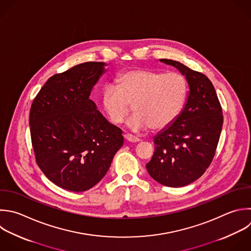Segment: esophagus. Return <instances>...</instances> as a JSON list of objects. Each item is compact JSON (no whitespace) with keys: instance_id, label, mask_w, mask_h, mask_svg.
Here are the masks:
<instances>
[{"instance_id":"34e87169","label":"esophagus","mask_w":251,"mask_h":251,"mask_svg":"<svg viewBox=\"0 0 251 251\" xmlns=\"http://www.w3.org/2000/svg\"><path fill=\"white\" fill-rule=\"evenodd\" d=\"M125 138H126V140L127 142H131V143H137V142L140 141L139 138H137L136 136H134V135H132V134H126V135H125Z\"/></svg>"}]
</instances>
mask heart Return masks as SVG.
<instances>
[{
    "mask_svg": "<svg viewBox=\"0 0 251 251\" xmlns=\"http://www.w3.org/2000/svg\"><path fill=\"white\" fill-rule=\"evenodd\" d=\"M187 97V83L178 73L163 74L143 69L123 73L117 85H106L101 94L109 120L119 125L135 112L127 126L132 131L163 130L180 115Z\"/></svg>",
    "mask_w": 251,
    "mask_h": 251,
    "instance_id": "heart-1",
    "label": "heart"
}]
</instances>
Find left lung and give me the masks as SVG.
Returning <instances> with one entry per match:
<instances>
[{
    "mask_svg": "<svg viewBox=\"0 0 251 251\" xmlns=\"http://www.w3.org/2000/svg\"><path fill=\"white\" fill-rule=\"evenodd\" d=\"M160 61L185 76L189 92L179 117L154 136L155 152L146 169L159 183L180 187L199 178L210 166L223 126V112L206 75L176 61Z\"/></svg>",
    "mask_w": 251,
    "mask_h": 251,
    "instance_id": "obj_1",
    "label": "left lung"
}]
</instances>
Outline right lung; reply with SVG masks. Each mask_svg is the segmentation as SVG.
Wrapping results in <instances>:
<instances>
[{
    "instance_id": "add662e5",
    "label": "right lung",
    "mask_w": 251,
    "mask_h": 251,
    "mask_svg": "<svg viewBox=\"0 0 251 251\" xmlns=\"http://www.w3.org/2000/svg\"><path fill=\"white\" fill-rule=\"evenodd\" d=\"M106 66L87 62L51 76L31 105L37 165L52 182L70 191H85L98 183L124 144L122 129L89 98Z\"/></svg>"
}]
</instances>
